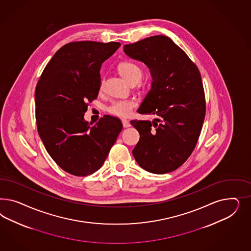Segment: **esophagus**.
<instances>
[{
	"mask_svg": "<svg viewBox=\"0 0 251 251\" xmlns=\"http://www.w3.org/2000/svg\"><path fill=\"white\" fill-rule=\"evenodd\" d=\"M122 125H123V127L124 128H128L130 126V123H129V121H127V120H122Z\"/></svg>",
	"mask_w": 251,
	"mask_h": 251,
	"instance_id": "obj_1",
	"label": "esophagus"
}]
</instances>
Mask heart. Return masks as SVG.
Returning a JSON list of instances; mask_svg holds the SVG:
<instances>
[{
    "label": "heart",
    "mask_w": 251,
    "mask_h": 251,
    "mask_svg": "<svg viewBox=\"0 0 251 251\" xmlns=\"http://www.w3.org/2000/svg\"><path fill=\"white\" fill-rule=\"evenodd\" d=\"M119 73L129 84L139 82L143 75L141 68L131 61H123L118 66ZM103 81L100 82V88H102ZM137 106L135 99H120L113 101L107 106V111L110 114L118 117H128Z\"/></svg>",
    "instance_id": "b5f03b06"
}]
</instances>
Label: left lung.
I'll return each mask as SVG.
<instances>
[{
	"label": "left lung",
	"instance_id": "8db88e82",
	"mask_svg": "<svg viewBox=\"0 0 251 251\" xmlns=\"http://www.w3.org/2000/svg\"><path fill=\"white\" fill-rule=\"evenodd\" d=\"M129 58L144 62L152 82L138 109L155 115L150 121H131L140 140L132 150L138 165L153 174L174 171L197 145L205 117V97L197 66L172 39L152 36L124 45Z\"/></svg>",
	"mask_w": 251,
	"mask_h": 251
}]
</instances>
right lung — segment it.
<instances>
[{
	"label": "right lung",
	"mask_w": 251,
	"mask_h": 251,
	"mask_svg": "<svg viewBox=\"0 0 251 251\" xmlns=\"http://www.w3.org/2000/svg\"><path fill=\"white\" fill-rule=\"evenodd\" d=\"M119 42H71L61 47L38 80L35 92L38 134L59 167L78 176L104 164L122 131L121 120L106 115L94 126L85 122L87 102L97 99L100 69Z\"/></svg>",
	"instance_id": "add662e5"
}]
</instances>
